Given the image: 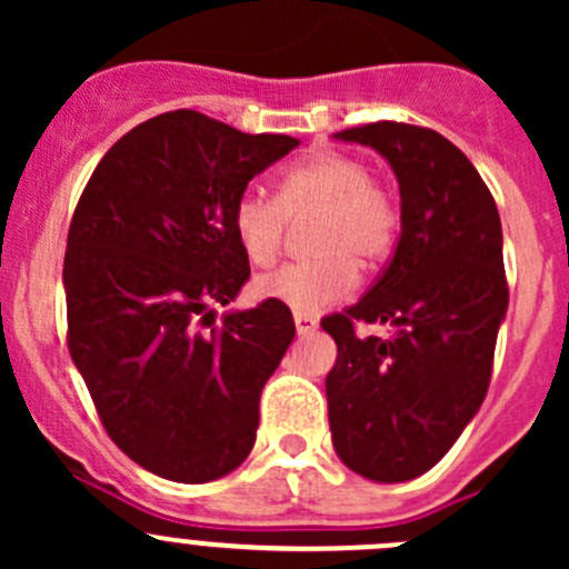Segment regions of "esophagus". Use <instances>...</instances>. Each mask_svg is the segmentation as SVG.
<instances>
[{"mask_svg":"<svg viewBox=\"0 0 569 569\" xmlns=\"http://www.w3.org/2000/svg\"><path fill=\"white\" fill-rule=\"evenodd\" d=\"M295 327H297V332H300V336H308V332H313L317 330V319L313 317H308V313H295Z\"/></svg>","mask_w":569,"mask_h":569,"instance_id":"obj_1","label":"esophagus"}]
</instances>
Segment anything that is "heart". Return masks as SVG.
<instances>
[{
  "label": "heart",
  "mask_w": 569,
  "mask_h": 569,
  "mask_svg": "<svg viewBox=\"0 0 569 569\" xmlns=\"http://www.w3.org/2000/svg\"><path fill=\"white\" fill-rule=\"evenodd\" d=\"M300 214H317L308 233L317 256L283 263L252 286L256 297L297 313H317L352 295L358 267L386 261L399 233V209L369 168L343 153H325L280 178L278 200L239 194L231 209L233 237L252 263H269L283 242L286 220Z\"/></svg>",
  "instance_id": "1"
}]
</instances>
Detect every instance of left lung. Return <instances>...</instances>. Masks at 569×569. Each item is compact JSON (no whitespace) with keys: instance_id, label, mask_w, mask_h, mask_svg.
I'll return each mask as SVG.
<instances>
[{"instance_id":"left-lung-1","label":"left lung","mask_w":569,"mask_h":569,"mask_svg":"<svg viewBox=\"0 0 569 569\" xmlns=\"http://www.w3.org/2000/svg\"><path fill=\"white\" fill-rule=\"evenodd\" d=\"M336 140L375 148L399 181L391 263L360 302L321 319L338 347L325 380L336 455L393 485L443 460L485 401L509 306L501 217L470 159L438 131L380 120ZM355 320H380L392 336L358 337Z\"/></svg>"}]
</instances>
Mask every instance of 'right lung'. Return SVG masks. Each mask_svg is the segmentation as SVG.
Here are the masks:
<instances>
[{
    "label": "right lung",
    "instance_id": "add662e5",
    "mask_svg": "<svg viewBox=\"0 0 569 569\" xmlns=\"http://www.w3.org/2000/svg\"><path fill=\"white\" fill-rule=\"evenodd\" d=\"M176 109L104 153L68 228V349L107 435L162 479L203 485L248 460L258 399L295 338L280 302L228 311L250 263L231 209L295 151Z\"/></svg>",
    "mask_w": 569,
    "mask_h": 569
}]
</instances>
